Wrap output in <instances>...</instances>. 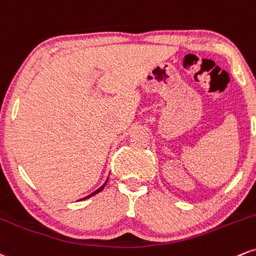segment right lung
<instances>
[{"label":"right lung","mask_w":256,"mask_h":256,"mask_svg":"<svg viewBox=\"0 0 256 256\" xmlns=\"http://www.w3.org/2000/svg\"><path fill=\"white\" fill-rule=\"evenodd\" d=\"M108 180H109V178H108ZM108 180H106V181H105V183H104V184H103V186H102V187H100V188H98V189H97V190H94V192H93V193H92V194L87 195V196H86V198H84V200L88 199V198H91V196H93V195H96V194H97V193H99V192H102V190H103V189H104V187H105V186H106V183H108ZM81 200H82V199H81Z\"/></svg>","instance_id":"add662e5"}]
</instances>
